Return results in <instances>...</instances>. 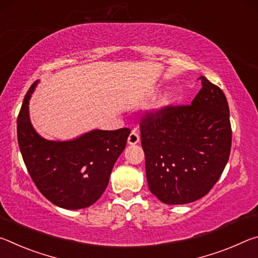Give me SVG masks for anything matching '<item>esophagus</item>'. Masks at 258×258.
Here are the masks:
<instances>
[{
    "mask_svg": "<svg viewBox=\"0 0 258 258\" xmlns=\"http://www.w3.org/2000/svg\"><path fill=\"white\" fill-rule=\"evenodd\" d=\"M127 142H128V145H131V146H134V145H137V143L140 142V137H139V133L137 132V131L134 130V131H132V132H131L130 137L127 139Z\"/></svg>",
    "mask_w": 258,
    "mask_h": 258,
    "instance_id": "obj_1",
    "label": "esophagus"
}]
</instances>
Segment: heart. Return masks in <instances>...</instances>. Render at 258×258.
I'll list each match as a JSON object with an SVG mask.
<instances>
[{
	"label": "heart",
	"mask_w": 258,
	"mask_h": 258,
	"mask_svg": "<svg viewBox=\"0 0 258 258\" xmlns=\"http://www.w3.org/2000/svg\"><path fill=\"white\" fill-rule=\"evenodd\" d=\"M176 100H177V91L175 89H172L160 95L159 99L157 100L156 108L158 109V110H163V109L172 106Z\"/></svg>",
	"instance_id": "obj_1"
}]
</instances>
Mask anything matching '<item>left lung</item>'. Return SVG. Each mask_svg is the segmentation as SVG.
<instances>
[{
	"instance_id": "left-lung-1",
	"label": "left lung",
	"mask_w": 258,
	"mask_h": 258,
	"mask_svg": "<svg viewBox=\"0 0 258 258\" xmlns=\"http://www.w3.org/2000/svg\"><path fill=\"white\" fill-rule=\"evenodd\" d=\"M200 81L203 87L190 106L165 108L141 120L148 185L167 205L203 198L229 160L228 101L220 87L204 76Z\"/></svg>"
}]
</instances>
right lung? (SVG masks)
Returning <instances> with one entry per match:
<instances>
[{"label":"right lung","instance_id":"obj_1","mask_svg":"<svg viewBox=\"0 0 258 258\" xmlns=\"http://www.w3.org/2000/svg\"><path fill=\"white\" fill-rule=\"evenodd\" d=\"M38 82L25 95L17 119L18 145L26 167L37 189L55 206L89 207L106 190L131 131L92 130L67 141L44 139L35 131L29 117V100Z\"/></svg>","mask_w":258,"mask_h":258}]
</instances>
